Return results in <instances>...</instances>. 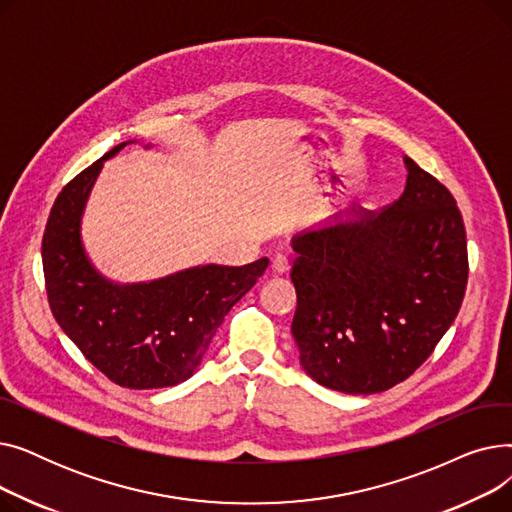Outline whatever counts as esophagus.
Returning <instances> with one entry per match:
<instances>
[{
  "label": "esophagus",
  "instance_id": "obj_1",
  "mask_svg": "<svg viewBox=\"0 0 512 512\" xmlns=\"http://www.w3.org/2000/svg\"><path fill=\"white\" fill-rule=\"evenodd\" d=\"M288 270H290V263H288L286 257H276L272 261V274L274 276H286Z\"/></svg>",
  "mask_w": 512,
  "mask_h": 512
}]
</instances>
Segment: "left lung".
<instances>
[{"label":"left lung","instance_id":"obj_1","mask_svg":"<svg viewBox=\"0 0 512 512\" xmlns=\"http://www.w3.org/2000/svg\"><path fill=\"white\" fill-rule=\"evenodd\" d=\"M407 184L384 211H351L290 240L292 336L317 384L384 392L429 357L461 309L467 234L448 188L405 155Z\"/></svg>","mask_w":512,"mask_h":512}]
</instances>
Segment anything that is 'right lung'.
Wrapping results in <instances>:
<instances>
[{"mask_svg":"<svg viewBox=\"0 0 512 512\" xmlns=\"http://www.w3.org/2000/svg\"><path fill=\"white\" fill-rule=\"evenodd\" d=\"M130 143L139 141L116 145L62 188L43 234V272L53 317L101 373L132 390L168 388L197 371L224 317L270 261L197 265L137 284L105 278L87 255L83 213L103 161Z\"/></svg>","mask_w":512,"mask_h":512,"instance_id":"right-lung-1","label":"right lung"}]
</instances>
